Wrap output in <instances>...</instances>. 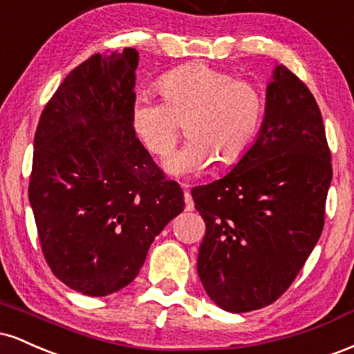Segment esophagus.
Returning <instances> with one entry per match:
<instances>
[{
  "mask_svg": "<svg viewBox=\"0 0 354 354\" xmlns=\"http://www.w3.org/2000/svg\"><path fill=\"white\" fill-rule=\"evenodd\" d=\"M181 188L185 189V209L186 211H193L194 209V201H193V196H191V193H189V186L185 185V183H181Z\"/></svg>",
  "mask_w": 354,
  "mask_h": 354,
  "instance_id": "esophagus-1",
  "label": "esophagus"
}]
</instances>
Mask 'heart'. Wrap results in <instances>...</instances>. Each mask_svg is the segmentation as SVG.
Instances as JSON below:
<instances>
[{"mask_svg": "<svg viewBox=\"0 0 354 354\" xmlns=\"http://www.w3.org/2000/svg\"><path fill=\"white\" fill-rule=\"evenodd\" d=\"M161 101L136 98L129 123L146 151L168 156L185 124L189 141L166 161L171 174L201 173L216 161L233 166L245 158L259 135L266 96L259 84L236 80L228 71L191 63L156 81Z\"/></svg>", "mask_w": 354, "mask_h": 354, "instance_id": "heart-1", "label": "heart"}]
</instances>
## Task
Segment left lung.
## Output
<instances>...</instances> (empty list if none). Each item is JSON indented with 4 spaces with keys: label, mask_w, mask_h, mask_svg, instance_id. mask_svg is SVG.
Instances as JSON below:
<instances>
[{
    "label": "left lung",
    "mask_w": 354,
    "mask_h": 354,
    "mask_svg": "<svg viewBox=\"0 0 354 354\" xmlns=\"http://www.w3.org/2000/svg\"><path fill=\"white\" fill-rule=\"evenodd\" d=\"M331 176L315 96L279 64L250 151L221 180L191 189L206 223L198 274L219 308L259 310L291 286L323 231Z\"/></svg>",
    "instance_id": "left-lung-1"
}]
</instances>
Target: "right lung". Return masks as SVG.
Returning a JSON list of instances; mask_svg holds the SVG:
<instances>
[{"instance_id":"1","label":"right lung","mask_w":354,"mask_h":354,"mask_svg":"<svg viewBox=\"0 0 354 354\" xmlns=\"http://www.w3.org/2000/svg\"><path fill=\"white\" fill-rule=\"evenodd\" d=\"M138 51L93 55L64 78L35 135L30 203L48 266L86 296L128 286L185 208L129 123Z\"/></svg>"}]
</instances>
